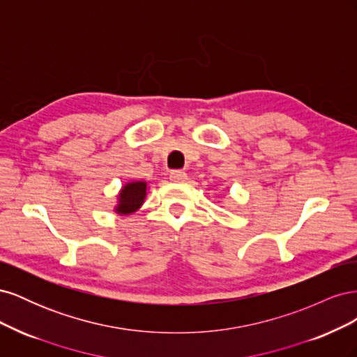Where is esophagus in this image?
<instances>
[{
    "label": "esophagus",
    "mask_w": 357,
    "mask_h": 357,
    "mask_svg": "<svg viewBox=\"0 0 357 357\" xmlns=\"http://www.w3.org/2000/svg\"><path fill=\"white\" fill-rule=\"evenodd\" d=\"M169 178H171L172 181H177V183H180V181H185V180L188 178V174H186L185 171L174 169V171H171V172H169Z\"/></svg>",
    "instance_id": "obj_1"
}]
</instances>
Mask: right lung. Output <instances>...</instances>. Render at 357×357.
I'll return each instance as SVG.
<instances>
[{
  "label": "right lung",
  "instance_id": "add662e5",
  "mask_svg": "<svg viewBox=\"0 0 357 357\" xmlns=\"http://www.w3.org/2000/svg\"><path fill=\"white\" fill-rule=\"evenodd\" d=\"M119 205L116 211L121 214H129L135 211L139 205L143 204L146 198V183L144 181H134L126 185L121 195H119Z\"/></svg>",
  "mask_w": 357,
  "mask_h": 357
}]
</instances>
